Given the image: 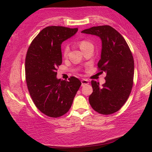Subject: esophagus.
<instances>
[{"label": "esophagus", "instance_id": "34e87169", "mask_svg": "<svg viewBox=\"0 0 152 152\" xmlns=\"http://www.w3.org/2000/svg\"><path fill=\"white\" fill-rule=\"evenodd\" d=\"M82 82V86H84L85 85H87L89 84V81L86 79H82L81 80Z\"/></svg>", "mask_w": 152, "mask_h": 152}]
</instances>
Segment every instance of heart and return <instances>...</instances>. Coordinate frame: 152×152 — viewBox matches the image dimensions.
Returning a JSON list of instances; mask_svg holds the SVG:
<instances>
[{
	"label": "heart",
	"instance_id": "obj_1",
	"mask_svg": "<svg viewBox=\"0 0 152 152\" xmlns=\"http://www.w3.org/2000/svg\"><path fill=\"white\" fill-rule=\"evenodd\" d=\"M79 47H80L81 50L84 49V48L89 46V45H93V44H92L91 42H88V41H87V40H82V41H80V42H79ZM68 51H69V48H68V46H67V45H66V46H65V48H64L63 50V56H66L68 53Z\"/></svg>",
	"mask_w": 152,
	"mask_h": 152
}]
</instances>
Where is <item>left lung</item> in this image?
I'll return each instance as SVG.
<instances>
[{
	"mask_svg": "<svg viewBox=\"0 0 152 152\" xmlns=\"http://www.w3.org/2000/svg\"><path fill=\"white\" fill-rule=\"evenodd\" d=\"M82 33L98 36L102 40L99 70L107 73L106 82L91 81L93 93L89 103L96 112L110 115L118 111L125 104L132 90L134 63L131 50L122 35L112 26H93Z\"/></svg>",
	"mask_w": 152,
	"mask_h": 152,
	"instance_id": "obj_1",
	"label": "left lung"
}]
</instances>
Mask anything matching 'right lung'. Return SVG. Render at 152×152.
Returning a JSON list of instances; mask_svg holds the SVG:
<instances>
[{
    "label": "right lung",
    "instance_id": "right-lung-1",
    "mask_svg": "<svg viewBox=\"0 0 152 152\" xmlns=\"http://www.w3.org/2000/svg\"><path fill=\"white\" fill-rule=\"evenodd\" d=\"M77 31V28L48 26L35 37L27 50V87L36 107L50 117H59L68 112L82 84L75 77L68 80L56 77L57 68L62 63L61 45Z\"/></svg>",
    "mask_w": 152,
    "mask_h": 152
}]
</instances>
